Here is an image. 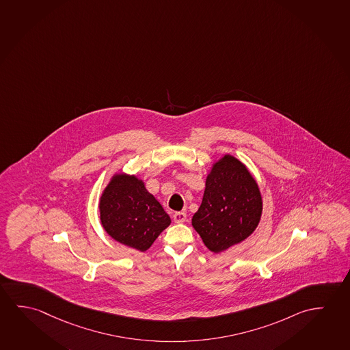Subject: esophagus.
<instances>
[{"instance_id": "34e87169", "label": "esophagus", "mask_w": 350, "mask_h": 350, "mask_svg": "<svg viewBox=\"0 0 350 350\" xmlns=\"http://www.w3.org/2000/svg\"><path fill=\"white\" fill-rule=\"evenodd\" d=\"M186 213H183V211H176V213H174V215H172V219H174V221L178 222V224H183V222L186 221Z\"/></svg>"}]
</instances>
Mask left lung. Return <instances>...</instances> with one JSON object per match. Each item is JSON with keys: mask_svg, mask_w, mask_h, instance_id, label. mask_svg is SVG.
Returning a JSON list of instances; mask_svg holds the SVG:
<instances>
[{"mask_svg": "<svg viewBox=\"0 0 350 350\" xmlns=\"http://www.w3.org/2000/svg\"><path fill=\"white\" fill-rule=\"evenodd\" d=\"M261 211L256 180L239 159L225 156L206 178L203 200L192 225L208 250L219 253L250 236L259 224Z\"/></svg>", "mask_w": 350, "mask_h": 350, "instance_id": "8db88e82", "label": "left lung"}]
</instances>
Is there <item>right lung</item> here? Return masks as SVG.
Wrapping results in <instances>:
<instances>
[{"label": "right lung", "mask_w": 350, "mask_h": 350, "mask_svg": "<svg viewBox=\"0 0 350 350\" xmlns=\"http://www.w3.org/2000/svg\"><path fill=\"white\" fill-rule=\"evenodd\" d=\"M100 222L119 243L135 250H148L170 217L144 183L124 174L116 175L100 197Z\"/></svg>", "instance_id": "obj_1"}]
</instances>
